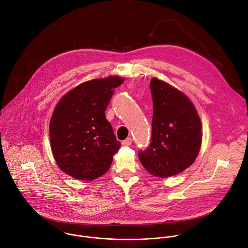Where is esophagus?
<instances>
[{
    "label": "esophagus",
    "mask_w": 248,
    "mask_h": 248,
    "mask_svg": "<svg viewBox=\"0 0 248 248\" xmlns=\"http://www.w3.org/2000/svg\"><path fill=\"white\" fill-rule=\"evenodd\" d=\"M132 142H133V140L131 138H128V139H126L125 140L122 141V145L123 146H130L132 144Z\"/></svg>",
    "instance_id": "obj_1"
}]
</instances>
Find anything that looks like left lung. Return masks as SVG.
I'll list each match as a JSON object with an SVG mask.
<instances>
[{
  "instance_id": "obj_1",
  "label": "left lung",
  "mask_w": 248,
  "mask_h": 248,
  "mask_svg": "<svg viewBox=\"0 0 248 248\" xmlns=\"http://www.w3.org/2000/svg\"><path fill=\"white\" fill-rule=\"evenodd\" d=\"M152 140L139 158L153 176L169 177L196 160L202 145V122L193 103L176 88L155 77L151 80Z\"/></svg>"
}]
</instances>
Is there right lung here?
<instances>
[{"label":"right lung","mask_w":248,"mask_h":248,"mask_svg":"<svg viewBox=\"0 0 248 248\" xmlns=\"http://www.w3.org/2000/svg\"><path fill=\"white\" fill-rule=\"evenodd\" d=\"M119 76L84 82L67 93L49 122L50 146L59 168L79 180H93L109 169L120 148L105 110Z\"/></svg>","instance_id":"obj_1"}]
</instances>
